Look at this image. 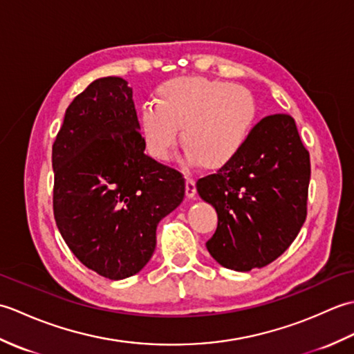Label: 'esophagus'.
Segmentation results:
<instances>
[{
	"instance_id": "1",
	"label": "esophagus",
	"mask_w": 354,
	"mask_h": 354,
	"mask_svg": "<svg viewBox=\"0 0 354 354\" xmlns=\"http://www.w3.org/2000/svg\"><path fill=\"white\" fill-rule=\"evenodd\" d=\"M185 194L187 198H194V194H196V183L192 176L185 178Z\"/></svg>"
}]
</instances>
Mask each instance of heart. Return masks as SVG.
Wrapping results in <instances>:
<instances>
[{"label":"heart","instance_id":"obj_1","mask_svg":"<svg viewBox=\"0 0 354 354\" xmlns=\"http://www.w3.org/2000/svg\"><path fill=\"white\" fill-rule=\"evenodd\" d=\"M257 100L246 86L205 77H178L156 89V102L142 103L140 132L147 152L169 161L181 140L192 161L222 167L250 140L257 123Z\"/></svg>","mask_w":354,"mask_h":354}]
</instances>
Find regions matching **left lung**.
Wrapping results in <instances>:
<instances>
[{"label": "left lung", "mask_w": 354, "mask_h": 354, "mask_svg": "<svg viewBox=\"0 0 354 354\" xmlns=\"http://www.w3.org/2000/svg\"><path fill=\"white\" fill-rule=\"evenodd\" d=\"M310 156L289 114L261 118L237 156L198 179L217 212L207 250L223 268L248 272L288 250L307 216Z\"/></svg>", "instance_id": "8db88e82"}]
</instances>
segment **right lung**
<instances>
[{"mask_svg":"<svg viewBox=\"0 0 354 354\" xmlns=\"http://www.w3.org/2000/svg\"><path fill=\"white\" fill-rule=\"evenodd\" d=\"M122 77L94 80L65 112L53 142V213L73 254L109 280L140 272L156 246V225L181 204V171L145 153Z\"/></svg>","mask_w":354,"mask_h":354,"instance_id":"right-lung-1","label":"right lung"}]
</instances>
